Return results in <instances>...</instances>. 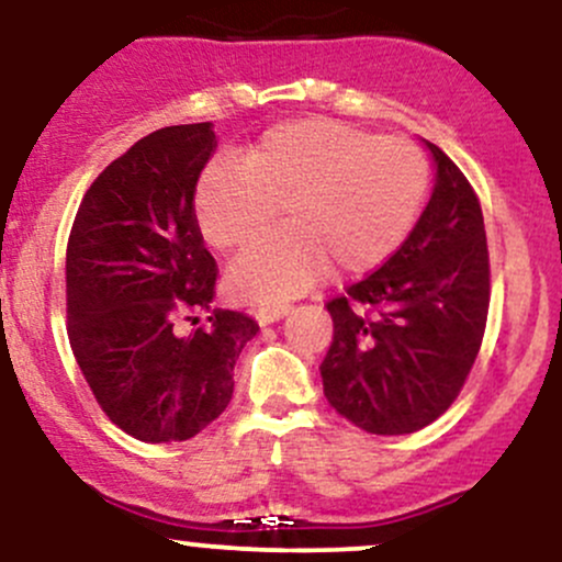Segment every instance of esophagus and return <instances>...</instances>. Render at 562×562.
I'll list each match as a JSON object with an SVG mask.
<instances>
[{
  "label": "esophagus",
  "instance_id": "34e87169",
  "mask_svg": "<svg viewBox=\"0 0 562 562\" xmlns=\"http://www.w3.org/2000/svg\"><path fill=\"white\" fill-rule=\"evenodd\" d=\"M291 312V306L282 304V306H258V310H252V317H256L258 325H271L277 323V319H282L285 314Z\"/></svg>",
  "mask_w": 562,
  "mask_h": 562
}]
</instances>
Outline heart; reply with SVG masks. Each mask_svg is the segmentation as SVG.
<instances>
[{"label":"heart","instance_id":"b5f03b06","mask_svg":"<svg viewBox=\"0 0 562 562\" xmlns=\"http://www.w3.org/2000/svg\"><path fill=\"white\" fill-rule=\"evenodd\" d=\"M429 168L411 140L375 138L344 122L310 116L269 127L243 157H215L194 189L202 239L234 250L285 215V229L250 245L226 285L252 304H282L328 274L366 271L408 234Z\"/></svg>","mask_w":562,"mask_h":562}]
</instances>
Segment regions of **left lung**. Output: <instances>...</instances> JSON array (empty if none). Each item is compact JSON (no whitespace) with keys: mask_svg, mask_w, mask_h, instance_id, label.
<instances>
[{"mask_svg":"<svg viewBox=\"0 0 562 562\" xmlns=\"http://www.w3.org/2000/svg\"><path fill=\"white\" fill-rule=\"evenodd\" d=\"M435 189L394 256L333 299V344L319 373L328 403L371 435H411L442 416L464 386L491 301L477 194L448 154Z\"/></svg>","mask_w":562,"mask_h":562,"instance_id":"1","label":"left lung"}]
</instances>
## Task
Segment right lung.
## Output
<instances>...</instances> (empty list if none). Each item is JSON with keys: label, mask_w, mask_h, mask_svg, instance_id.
I'll list each match as a JSON object with an SVG mask.
<instances>
[{"label": "right lung", "mask_w": 562, "mask_h": 562, "mask_svg": "<svg viewBox=\"0 0 562 562\" xmlns=\"http://www.w3.org/2000/svg\"><path fill=\"white\" fill-rule=\"evenodd\" d=\"M215 149L213 122L154 131L92 181L66 248L69 341L98 405L144 442L200 435L229 405L234 366L256 319L211 310L213 256L194 189ZM209 312L183 337L178 318ZM199 322V318H196Z\"/></svg>", "instance_id": "1"}]
</instances>
